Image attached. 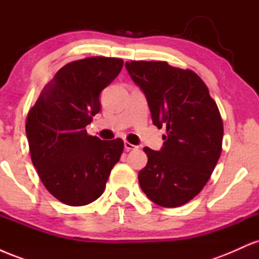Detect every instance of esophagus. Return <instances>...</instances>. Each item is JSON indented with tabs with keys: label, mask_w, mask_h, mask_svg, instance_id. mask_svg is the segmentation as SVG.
I'll list each match as a JSON object with an SVG mask.
<instances>
[{
	"label": "esophagus",
	"mask_w": 259,
	"mask_h": 259,
	"mask_svg": "<svg viewBox=\"0 0 259 259\" xmlns=\"http://www.w3.org/2000/svg\"><path fill=\"white\" fill-rule=\"evenodd\" d=\"M124 147H125V150H126V151H132V150H136V148H138V146H135V145L130 144V142H127V141H125V142H124Z\"/></svg>",
	"instance_id": "34e87169"
}]
</instances>
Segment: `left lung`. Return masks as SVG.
<instances>
[{
	"label": "left lung",
	"instance_id": "1",
	"mask_svg": "<svg viewBox=\"0 0 259 259\" xmlns=\"http://www.w3.org/2000/svg\"><path fill=\"white\" fill-rule=\"evenodd\" d=\"M125 67L146 96L153 124L167 129L160 151L144 148L148 160L139 171L140 186L158 206L179 207L200 194L221 157L218 106L192 70L162 61H132Z\"/></svg>",
	"mask_w": 259,
	"mask_h": 259
}]
</instances>
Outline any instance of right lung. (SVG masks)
Returning <instances> with one entry per match:
<instances>
[{
	"label": "right lung",
	"mask_w": 259,
	"mask_h": 259,
	"mask_svg": "<svg viewBox=\"0 0 259 259\" xmlns=\"http://www.w3.org/2000/svg\"><path fill=\"white\" fill-rule=\"evenodd\" d=\"M123 63L120 58L89 57L65 64L28 113L32 164L50 194L68 206L97 200L123 153L121 139L103 141L85 129L100 112L101 91Z\"/></svg>",
	"instance_id": "obj_1"
}]
</instances>
